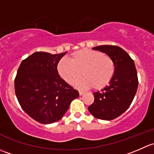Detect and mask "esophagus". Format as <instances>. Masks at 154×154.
I'll list each match as a JSON object with an SVG mask.
<instances>
[{"label": "esophagus", "instance_id": "obj_1", "mask_svg": "<svg viewBox=\"0 0 154 154\" xmlns=\"http://www.w3.org/2000/svg\"><path fill=\"white\" fill-rule=\"evenodd\" d=\"M79 95H80V96H82V95H83L84 93H85V92L82 91V90H79Z\"/></svg>", "mask_w": 154, "mask_h": 154}]
</instances>
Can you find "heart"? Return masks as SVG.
I'll list each match as a JSON object with an SVG mask.
<instances>
[{"label": "heart", "instance_id": "1", "mask_svg": "<svg viewBox=\"0 0 154 154\" xmlns=\"http://www.w3.org/2000/svg\"><path fill=\"white\" fill-rule=\"evenodd\" d=\"M58 75L66 83L82 88L93 87L101 90L110 83L115 73V64L111 57L95 50H79L71 55L69 61L61 59L57 65Z\"/></svg>", "mask_w": 154, "mask_h": 154}]
</instances>
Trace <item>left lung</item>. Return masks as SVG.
I'll return each instance as SVG.
<instances>
[{
    "label": "left lung",
    "mask_w": 154,
    "mask_h": 154,
    "mask_svg": "<svg viewBox=\"0 0 154 154\" xmlns=\"http://www.w3.org/2000/svg\"><path fill=\"white\" fill-rule=\"evenodd\" d=\"M93 49L111 57L115 73L108 86L93 93L94 101L88 110L99 119H114L128 110L136 95L139 82L135 64L130 55L117 46L101 45Z\"/></svg>",
    "instance_id": "1"
}]
</instances>
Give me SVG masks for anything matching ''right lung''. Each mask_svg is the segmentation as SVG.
<instances>
[{
    "mask_svg": "<svg viewBox=\"0 0 154 154\" xmlns=\"http://www.w3.org/2000/svg\"><path fill=\"white\" fill-rule=\"evenodd\" d=\"M66 53L36 52L23 60L15 79V91L21 108L42 124L61 119L79 92L58 75L57 65Z\"/></svg>",
    "mask_w": 154,
    "mask_h": 154,
    "instance_id": "obj_1",
    "label": "right lung"
}]
</instances>
